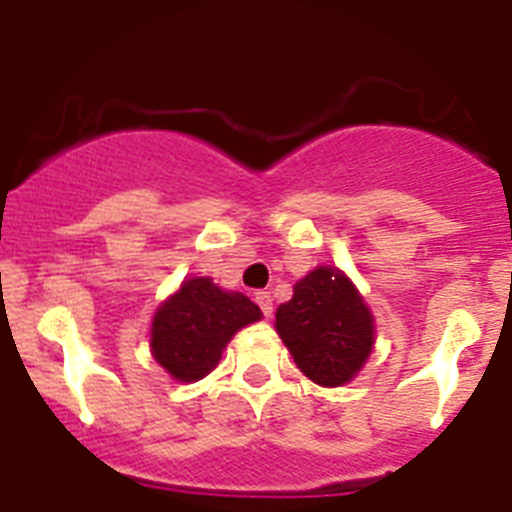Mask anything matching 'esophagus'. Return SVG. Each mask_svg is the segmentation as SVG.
Masks as SVG:
<instances>
[{
    "instance_id": "1",
    "label": "esophagus",
    "mask_w": 512,
    "mask_h": 512,
    "mask_svg": "<svg viewBox=\"0 0 512 512\" xmlns=\"http://www.w3.org/2000/svg\"><path fill=\"white\" fill-rule=\"evenodd\" d=\"M256 305L261 307V312H264V318H269L271 312H274V302H271L269 292H256Z\"/></svg>"
}]
</instances>
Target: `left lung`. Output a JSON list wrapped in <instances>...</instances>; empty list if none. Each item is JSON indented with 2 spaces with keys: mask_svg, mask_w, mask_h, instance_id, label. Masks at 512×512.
<instances>
[{
  "mask_svg": "<svg viewBox=\"0 0 512 512\" xmlns=\"http://www.w3.org/2000/svg\"><path fill=\"white\" fill-rule=\"evenodd\" d=\"M277 333L305 377L341 387L372 354L374 320L356 287L338 269L318 266L279 305Z\"/></svg>",
  "mask_w": 512,
  "mask_h": 512,
  "instance_id": "8db88e82",
  "label": "left lung"
}]
</instances>
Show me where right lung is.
<instances>
[{"mask_svg": "<svg viewBox=\"0 0 512 512\" xmlns=\"http://www.w3.org/2000/svg\"><path fill=\"white\" fill-rule=\"evenodd\" d=\"M259 318L241 292H223L207 277L187 279L153 318V356L179 382H197L215 369L235 330Z\"/></svg>", "mask_w": 512, "mask_h": 512, "instance_id": "1", "label": "right lung"}]
</instances>
